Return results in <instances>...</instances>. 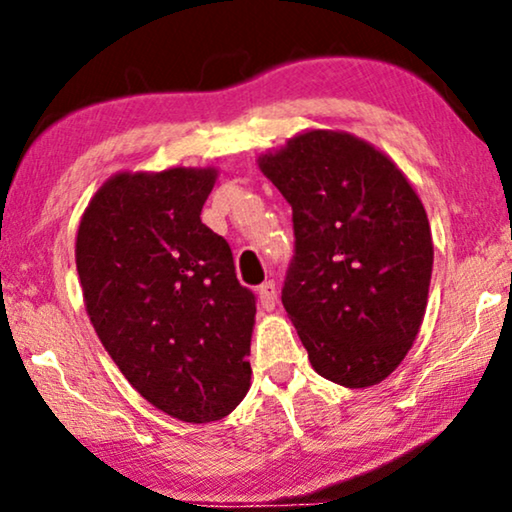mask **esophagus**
Masks as SVG:
<instances>
[{"mask_svg": "<svg viewBox=\"0 0 512 512\" xmlns=\"http://www.w3.org/2000/svg\"><path fill=\"white\" fill-rule=\"evenodd\" d=\"M260 304H262V309H267V311H271L276 306V299H278V290H276V283L274 281H267V283H262L260 285Z\"/></svg>", "mask_w": 512, "mask_h": 512, "instance_id": "1", "label": "esophagus"}]
</instances>
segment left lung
<instances>
[{
  "label": "left lung",
  "instance_id": "8db88e82",
  "mask_svg": "<svg viewBox=\"0 0 512 512\" xmlns=\"http://www.w3.org/2000/svg\"><path fill=\"white\" fill-rule=\"evenodd\" d=\"M257 163L292 206L295 255L281 299L313 370L346 388L379 384L426 313L424 203L386 154L344 131H306Z\"/></svg>",
  "mask_w": 512,
  "mask_h": 512
}]
</instances>
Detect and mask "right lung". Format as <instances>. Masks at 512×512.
<instances>
[{
    "label": "right lung",
    "mask_w": 512,
    "mask_h": 512,
    "mask_svg": "<svg viewBox=\"0 0 512 512\" xmlns=\"http://www.w3.org/2000/svg\"><path fill=\"white\" fill-rule=\"evenodd\" d=\"M215 168L119 173L77 231L88 318L131 386L156 410L208 424L250 388L255 295L229 243L201 222Z\"/></svg>",
    "instance_id": "obj_1"
}]
</instances>
